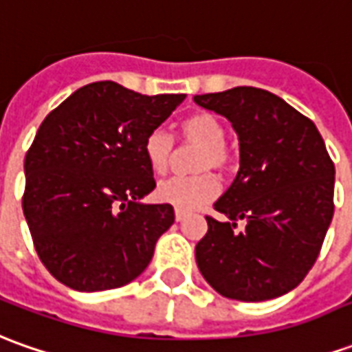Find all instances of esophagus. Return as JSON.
<instances>
[{
    "mask_svg": "<svg viewBox=\"0 0 352 352\" xmlns=\"http://www.w3.org/2000/svg\"><path fill=\"white\" fill-rule=\"evenodd\" d=\"M186 216H188V212H185V210H179V208H177V210H175V219H177V221H183Z\"/></svg>",
    "mask_w": 352,
    "mask_h": 352,
    "instance_id": "esophagus-1",
    "label": "esophagus"
}]
</instances>
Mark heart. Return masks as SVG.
<instances>
[{
	"label": "heart",
	"instance_id": "heart-1",
	"mask_svg": "<svg viewBox=\"0 0 352 352\" xmlns=\"http://www.w3.org/2000/svg\"><path fill=\"white\" fill-rule=\"evenodd\" d=\"M181 136L188 142L204 146L196 164L198 171H208L212 167L217 171H226L231 164V156L226 148V126L216 116L198 111L185 117L181 121ZM142 150L152 173L166 175L175 154L173 138L166 131L154 129L146 135ZM217 192H219V183L212 173H200L196 177H173L162 181L156 186L157 200L179 210H195L204 206L216 198Z\"/></svg>",
	"mask_w": 352,
	"mask_h": 352
}]
</instances>
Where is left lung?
<instances>
[{
  "label": "left lung",
  "instance_id": "8db88e82",
  "mask_svg": "<svg viewBox=\"0 0 352 352\" xmlns=\"http://www.w3.org/2000/svg\"><path fill=\"white\" fill-rule=\"evenodd\" d=\"M239 136V171L206 217L200 274L227 298L262 302L293 291L314 266L333 217L336 167L316 125L262 88L195 96ZM247 226L236 231V221Z\"/></svg>",
  "mask_w": 352,
  "mask_h": 352
}]
</instances>
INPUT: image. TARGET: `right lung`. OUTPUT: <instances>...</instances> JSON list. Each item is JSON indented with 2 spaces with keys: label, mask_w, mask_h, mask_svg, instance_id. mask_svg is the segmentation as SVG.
I'll use <instances>...</instances> for the list:
<instances>
[{
  "label": "right lung",
  "mask_w": 352,
  "mask_h": 352,
  "mask_svg": "<svg viewBox=\"0 0 352 352\" xmlns=\"http://www.w3.org/2000/svg\"><path fill=\"white\" fill-rule=\"evenodd\" d=\"M185 98L102 80L42 121L25 157L23 212L57 281L94 293L126 285L148 267L175 212L142 202L156 188L142 146Z\"/></svg>",
  "instance_id": "add662e5"
}]
</instances>
